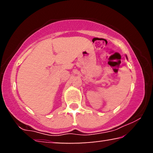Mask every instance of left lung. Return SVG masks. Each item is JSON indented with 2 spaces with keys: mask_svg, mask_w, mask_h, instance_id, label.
<instances>
[{
  "mask_svg": "<svg viewBox=\"0 0 153 153\" xmlns=\"http://www.w3.org/2000/svg\"><path fill=\"white\" fill-rule=\"evenodd\" d=\"M126 59H128V56H127V55H126Z\"/></svg>",
  "mask_w": 153,
  "mask_h": 153,
  "instance_id": "1",
  "label": "left lung"
}]
</instances>
